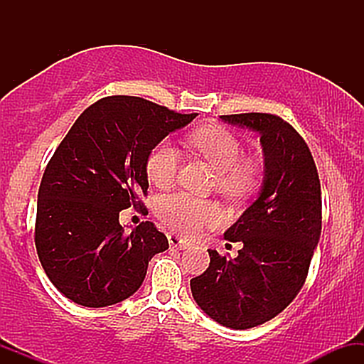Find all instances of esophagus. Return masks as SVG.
<instances>
[{
  "label": "esophagus",
  "instance_id": "esophagus-1",
  "mask_svg": "<svg viewBox=\"0 0 364 364\" xmlns=\"http://www.w3.org/2000/svg\"><path fill=\"white\" fill-rule=\"evenodd\" d=\"M169 240V245L173 246V248H178V250H185L186 246H190V243H188L186 240H183L181 236H176V235H169L168 236Z\"/></svg>",
  "mask_w": 364,
  "mask_h": 364
}]
</instances>
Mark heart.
I'll return each mask as SVG.
<instances>
[{"mask_svg": "<svg viewBox=\"0 0 364 364\" xmlns=\"http://www.w3.org/2000/svg\"><path fill=\"white\" fill-rule=\"evenodd\" d=\"M190 145L217 171V191L229 200H243L257 191L262 166L255 159H241L243 145L235 133L217 124H207L190 135ZM179 152L171 141H159L149 152L145 173L159 188L169 186L176 178ZM159 219L186 236L200 235L220 220L214 202L188 193H168L157 200Z\"/></svg>", "mask_w": 364, "mask_h": 364, "instance_id": "1", "label": "heart"}]
</instances>
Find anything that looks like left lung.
Wrapping results in <instances>:
<instances>
[{
	"label": "left lung",
	"mask_w": 364,
	"mask_h": 364,
	"mask_svg": "<svg viewBox=\"0 0 364 364\" xmlns=\"http://www.w3.org/2000/svg\"><path fill=\"white\" fill-rule=\"evenodd\" d=\"M220 119L260 133L265 176L258 198L224 232L243 245L237 257L208 250V269L190 286L212 320L245 330L272 320L301 291L320 240L321 191L310 149L287 121L267 112Z\"/></svg>",
	"instance_id": "left-lung-1"
}]
</instances>
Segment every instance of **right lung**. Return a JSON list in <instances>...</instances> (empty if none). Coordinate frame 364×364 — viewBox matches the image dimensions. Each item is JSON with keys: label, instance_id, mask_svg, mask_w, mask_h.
Instances as JSON below:
<instances>
[{"label": "right lung", "instance_id": "add662e5", "mask_svg": "<svg viewBox=\"0 0 364 364\" xmlns=\"http://www.w3.org/2000/svg\"><path fill=\"white\" fill-rule=\"evenodd\" d=\"M195 118L132 95L104 97L78 116L37 195V255L61 294L102 308L141 286L150 258L169 248L168 237L149 220L128 235L119 212L144 205L150 150Z\"/></svg>", "mask_w": 364, "mask_h": 364}]
</instances>
